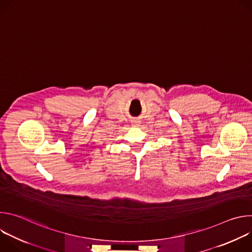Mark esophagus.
<instances>
[{
    "mask_svg": "<svg viewBox=\"0 0 252 252\" xmlns=\"http://www.w3.org/2000/svg\"><path fill=\"white\" fill-rule=\"evenodd\" d=\"M139 125H140V121L139 120H133L131 122V126H138Z\"/></svg>",
    "mask_w": 252,
    "mask_h": 252,
    "instance_id": "obj_1",
    "label": "esophagus"
}]
</instances>
